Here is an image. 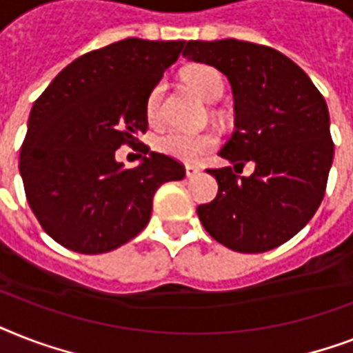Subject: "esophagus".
<instances>
[{"label":"esophagus","mask_w":353,"mask_h":353,"mask_svg":"<svg viewBox=\"0 0 353 353\" xmlns=\"http://www.w3.org/2000/svg\"><path fill=\"white\" fill-rule=\"evenodd\" d=\"M185 172H187V177H196L199 174V168H198V166L187 165V166H185Z\"/></svg>","instance_id":"34e87169"}]
</instances>
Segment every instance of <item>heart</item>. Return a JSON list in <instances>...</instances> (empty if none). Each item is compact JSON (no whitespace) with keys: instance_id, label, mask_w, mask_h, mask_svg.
Wrapping results in <instances>:
<instances>
[{"instance_id":"b5f03b06","label":"heart","mask_w":353,"mask_h":353,"mask_svg":"<svg viewBox=\"0 0 353 353\" xmlns=\"http://www.w3.org/2000/svg\"><path fill=\"white\" fill-rule=\"evenodd\" d=\"M187 84L198 93L203 101H216L223 93V77L216 68L207 63H196L185 71ZM163 93L165 84H157L150 90L146 102H144V113L150 124L157 126L163 119L161 104H163ZM218 144V137L214 132H183V130H168V132L157 135L154 146L157 152L170 155L174 159L185 161V163H199L205 155L210 154Z\"/></svg>"}]
</instances>
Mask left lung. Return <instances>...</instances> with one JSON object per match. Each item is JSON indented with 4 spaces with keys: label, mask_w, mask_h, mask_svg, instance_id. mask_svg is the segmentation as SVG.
I'll return each instance as SVG.
<instances>
[{
    "label": "left lung",
    "mask_w": 353,
    "mask_h": 353,
    "mask_svg": "<svg viewBox=\"0 0 353 353\" xmlns=\"http://www.w3.org/2000/svg\"><path fill=\"white\" fill-rule=\"evenodd\" d=\"M183 57L225 74L236 130L220 155L232 166L207 168L218 196L198 216L221 245L263 252L291 240L317 212L334 161L328 106L293 60L241 40L188 41ZM252 162L255 172L241 176Z\"/></svg>",
    "instance_id": "1"
}]
</instances>
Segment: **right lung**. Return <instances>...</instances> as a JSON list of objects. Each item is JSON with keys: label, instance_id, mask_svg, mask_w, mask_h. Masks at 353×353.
<instances>
[{"label": "right lung", "instance_id": "right-lung-1", "mask_svg": "<svg viewBox=\"0 0 353 353\" xmlns=\"http://www.w3.org/2000/svg\"><path fill=\"white\" fill-rule=\"evenodd\" d=\"M185 41L126 38L85 52L47 85L30 110L19 174L30 210L60 245L101 254L148 225L163 183L185 177L170 155L150 152V90L181 54ZM139 144L143 163L122 169L114 150Z\"/></svg>", "mask_w": 353, "mask_h": 353}]
</instances>
